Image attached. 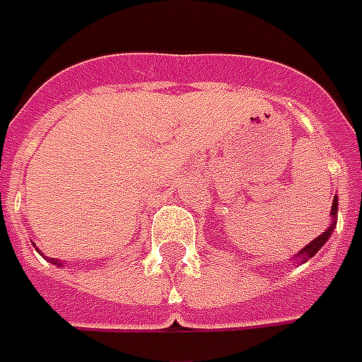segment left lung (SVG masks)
<instances>
[{
  "label": "left lung",
  "mask_w": 362,
  "mask_h": 362,
  "mask_svg": "<svg viewBox=\"0 0 362 362\" xmlns=\"http://www.w3.org/2000/svg\"><path fill=\"white\" fill-rule=\"evenodd\" d=\"M332 216H333V224H332V226L327 228L324 234L317 235L316 240H312V242H310L308 245H306V247H304V250H302L298 253V257H300V261H302V263H304V261H308L310 257H314L317 251L322 250V245H324V243L327 242V240H329V235H332V232H333V226H335V216H337V197L333 199Z\"/></svg>",
  "instance_id": "1"
}]
</instances>
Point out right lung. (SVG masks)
<instances>
[{"label":"right lung","mask_w":362,"mask_h":362,"mask_svg":"<svg viewBox=\"0 0 362 362\" xmlns=\"http://www.w3.org/2000/svg\"><path fill=\"white\" fill-rule=\"evenodd\" d=\"M54 263H58V259H56V261H54Z\"/></svg>","instance_id":"right-lung-1"}]
</instances>
